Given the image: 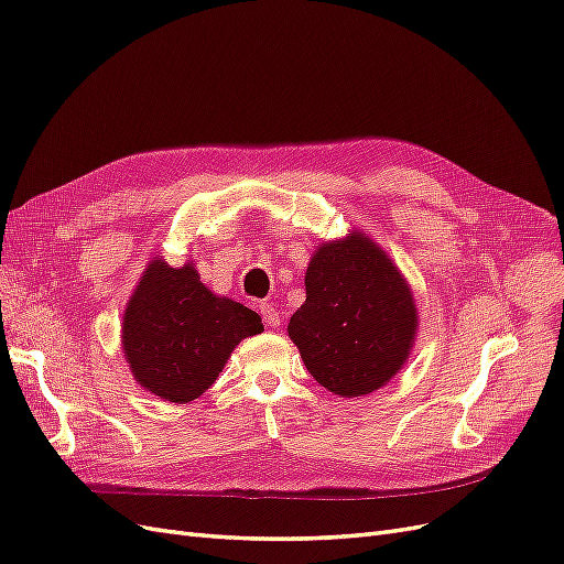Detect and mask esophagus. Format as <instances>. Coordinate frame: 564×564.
I'll return each instance as SVG.
<instances>
[{
	"mask_svg": "<svg viewBox=\"0 0 564 564\" xmlns=\"http://www.w3.org/2000/svg\"><path fill=\"white\" fill-rule=\"evenodd\" d=\"M261 315H263V322L268 324L270 329H275V327H280V313H278V308L275 305H270V303H263L261 305Z\"/></svg>",
	"mask_w": 564,
	"mask_h": 564,
	"instance_id": "1",
	"label": "esophagus"
}]
</instances>
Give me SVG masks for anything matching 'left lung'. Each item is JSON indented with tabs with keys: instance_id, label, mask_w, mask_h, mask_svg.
Segmentation results:
<instances>
[{
	"instance_id": "1",
	"label": "left lung",
	"mask_w": 564,
	"mask_h": 564,
	"mask_svg": "<svg viewBox=\"0 0 564 564\" xmlns=\"http://www.w3.org/2000/svg\"><path fill=\"white\" fill-rule=\"evenodd\" d=\"M286 332L319 386L340 398H362L409 360L419 311L400 268L352 228L313 251L305 301Z\"/></svg>"
}]
</instances>
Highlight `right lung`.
<instances>
[{
	"label": "right lung",
	"mask_w": 564,
	"mask_h": 564,
	"mask_svg": "<svg viewBox=\"0 0 564 564\" xmlns=\"http://www.w3.org/2000/svg\"><path fill=\"white\" fill-rule=\"evenodd\" d=\"M263 332L259 313L202 284L195 263L152 259L122 317V352L152 395L187 404L224 371L242 338Z\"/></svg>",
	"instance_id": "right-lung-1"
}]
</instances>
